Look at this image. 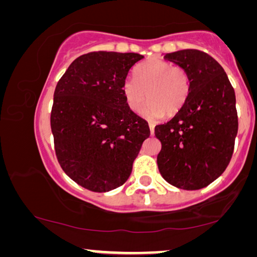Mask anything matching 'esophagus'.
<instances>
[{"label": "esophagus", "instance_id": "1", "mask_svg": "<svg viewBox=\"0 0 257 257\" xmlns=\"http://www.w3.org/2000/svg\"><path fill=\"white\" fill-rule=\"evenodd\" d=\"M149 128H150L151 135H154V133H155V123H154V122H149Z\"/></svg>", "mask_w": 257, "mask_h": 257}]
</instances>
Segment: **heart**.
Returning a JSON list of instances; mask_svg holds the SVG:
<instances>
[{
	"mask_svg": "<svg viewBox=\"0 0 257 257\" xmlns=\"http://www.w3.org/2000/svg\"><path fill=\"white\" fill-rule=\"evenodd\" d=\"M192 80L185 67L153 58L136 68L135 79H125L122 93L128 107L135 113L142 109L147 97L150 100L146 115L161 118L179 113L189 100Z\"/></svg>",
	"mask_w": 257,
	"mask_h": 257,
	"instance_id": "obj_1",
	"label": "heart"
}]
</instances>
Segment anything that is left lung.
<instances>
[{
	"instance_id": "8db88e82",
	"label": "left lung",
	"mask_w": 257,
	"mask_h": 257,
	"mask_svg": "<svg viewBox=\"0 0 257 257\" xmlns=\"http://www.w3.org/2000/svg\"><path fill=\"white\" fill-rule=\"evenodd\" d=\"M165 59L185 67L192 86L183 109L155 127L162 143L158 169L171 185L199 190L232 160L238 128L235 92L221 65L206 52L187 49L166 53Z\"/></svg>"
}]
</instances>
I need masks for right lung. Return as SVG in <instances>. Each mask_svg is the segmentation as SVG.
I'll list each match as a JSON object with an SVG mask.
<instances>
[{
    "instance_id": "add662e5",
    "label": "right lung",
    "mask_w": 257,
    "mask_h": 257,
    "mask_svg": "<svg viewBox=\"0 0 257 257\" xmlns=\"http://www.w3.org/2000/svg\"><path fill=\"white\" fill-rule=\"evenodd\" d=\"M141 59L134 52L86 53L56 86L51 130L57 160L72 180L93 192L123 185L150 136L148 122L130 109L122 93Z\"/></svg>"
}]
</instances>
